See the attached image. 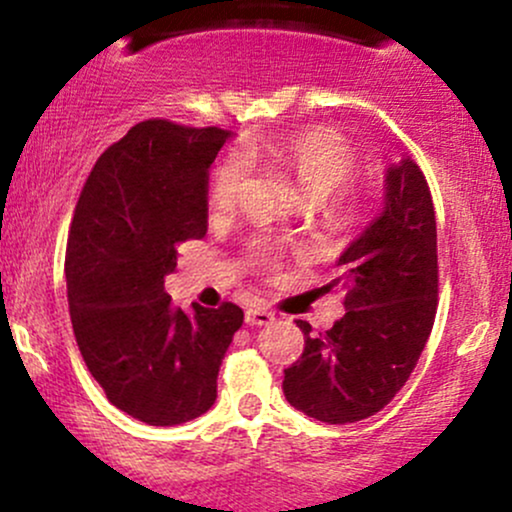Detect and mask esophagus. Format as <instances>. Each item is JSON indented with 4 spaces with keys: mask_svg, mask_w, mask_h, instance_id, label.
Returning a JSON list of instances; mask_svg holds the SVG:
<instances>
[{
    "mask_svg": "<svg viewBox=\"0 0 512 512\" xmlns=\"http://www.w3.org/2000/svg\"><path fill=\"white\" fill-rule=\"evenodd\" d=\"M272 320H274V313H269V310H264V308L245 310V322H248V325L262 327V325H269Z\"/></svg>",
    "mask_w": 512,
    "mask_h": 512,
    "instance_id": "34e87169",
    "label": "esophagus"
}]
</instances>
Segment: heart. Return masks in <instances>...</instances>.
Wrapping results in <instances>:
<instances>
[{
    "label": "heart",
    "instance_id": "heart-1",
    "mask_svg": "<svg viewBox=\"0 0 512 512\" xmlns=\"http://www.w3.org/2000/svg\"><path fill=\"white\" fill-rule=\"evenodd\" d=\"M257 161L286 170L308 202H325L337 191L332 209L342 221H356L363 214V190L344 185L356 170L354 146L339 132L325 127L305 129L274 142H248L240 146L238 154L221 158L209 185L211 209L228 211L236 207L248 178L245 163ZM255 252L264 264L274 260V248L269 243H257Z\"/></svg>",
    "mask_w": 512,
    "mask_h": 512
}]
</instances>
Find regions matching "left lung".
<instances>
[{
	"label": "left lung",
	"instance_id": "8db88e82",
	"mask_svg": "<svg viewBox=\"0 0 512 512\" xmlns=\"http://www.w3.org/2000/svg\"><path fill=\"white\" fill-rule=\"evenodd\" d=\"M385 207L339 257L342 320L310 334L284 370L291 407L325 424H354L392 402L416 368L438 308V236L428 182L411 158L387 168Z\"/></svg>",
	"mask_w": 512,
	"mask_h": 512
}]
</instances>
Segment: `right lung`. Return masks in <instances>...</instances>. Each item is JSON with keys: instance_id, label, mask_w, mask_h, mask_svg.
<instances>
[{"instance_id": "1", "label": "right lung", "mask_w": 512, "mask_h": 512, "mask_svg": "<svg viewBox=\"0 0 512 512\" xmlns=\"http://www.w3.org/2000/svg\"><path fill=\"white\" fill-rule=\"evenodd\" d=\"M221 127L144 120L103 151L67 240L76 344L105 397L149 426H178L216 402V375L243 325L236 303L192 313L163 289L178 248L207 233L209 166Z\"/></svg>"}]
</instances>
